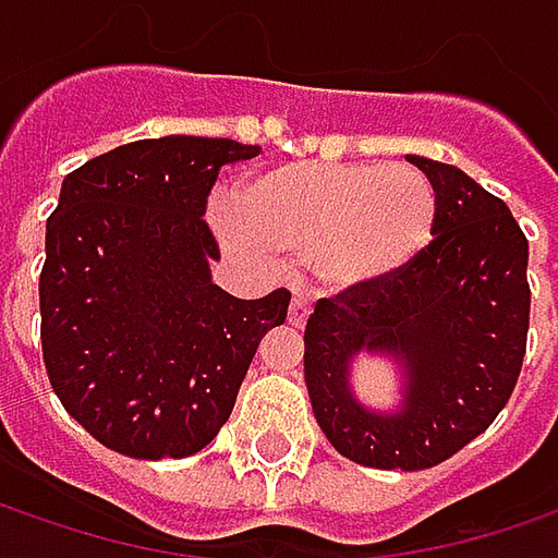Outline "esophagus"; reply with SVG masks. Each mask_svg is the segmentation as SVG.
Masks as SVG:
<instances>
[{
    "label": "esophagus",
    "mask_w": 558,
    "mask_h": 558,
    "mask_svg": "<svg viewBox=\"0 0 558 558\" xmlns=\"http://www.w3.org/2000/svg\"><path fill=\"white\" fill-rule=\"evenodd\" d=\"M308 312H312V305L305 296H293L290 300V312H287V318H290V325L293 327H303L308 322Z\"/></svg>",
    "instance_id": "obj_1"
}]
</instances>
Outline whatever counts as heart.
<instances>
[{"mask_svg": "<svg viewBox=\"0 0 558 558\" xmlns=\"http://www.w3.org/2000/svg\"><path fill=\"white\" fill-rule=\"evenodd\" d=\"M215 225L231 246L305 258L325 290L350 293L400 275L430 246L437 190L412 165L296 161L240 183Z\"/></svg>", "mask_w": 558, "mask_h": 558, "instance_id": "b5f03b06", "label": "heart"}]
</instances>
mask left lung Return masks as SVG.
Wrapping results in <instances>:
<instances>
[{"instance_id": "obj_1", "label": "left lung", "mask_w": 558, "mask_h": 558, "mask_svg": "<svg viewBox=\"0 0 558 558\" xmlns=\"http://www.w3.org/2000/svg\"><path fill=\"white\" fill-rule=\"evenodd\" d=\"M437 190V231L400 275L318 300L305 325V387L330 447L368 469L422 472L484 434L519 380L531 287L509 206L456 165L409 156ZM359 351L390 354L407 384L397 413L351 393Z\"/></svg>"}]
</instances>
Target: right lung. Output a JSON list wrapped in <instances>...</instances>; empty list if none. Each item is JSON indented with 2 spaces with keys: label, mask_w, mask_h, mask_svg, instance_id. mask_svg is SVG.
<instances>
[{
  "label": "right lung",
  "mask_w": 558,
  "mask_h": 558,
  "mask_svg": "<svg viewBox=\"0 0 558 558\" xmlns=\"http://www.w3.org/2000/svg\"><path fill=\"white\" fill-rule=\"evenodd\" d=\"M262 153L236 140L161 136L89 158L46 221L39 340L61 405L131 459H183L231 418L262 337L290 293L236 300L203 221L218 171Z\"/></svg>",
  "instance_id": "obj_1"
}]
</instances>
